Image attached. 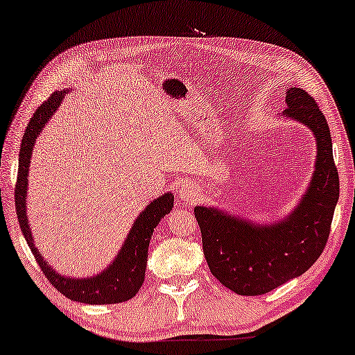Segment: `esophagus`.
<instances>
[{
  "mask_svg": "<svg viewBox=\"0 0 355 355\" xmlns=\"http://www.w3.org/2000/svg\"><path fill=\"white\" fill-rule=\"evenodd\" d=\"M177 194L182 200H196L199 196V191H198V188H196L194 183L187 182V183L180 184Z\"/></svg>",
  "mask_w": 355,
  "mask_h": 355,
  "instance_id": "34e87169",
  "label": "esophagus"
}]
</instances>
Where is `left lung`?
Returning a JSON list of instances; mask_svg holds the SVG:
<instances>
[{
	"label": "left lung",
	"mask_w": 355,
	"mask_h": 355,
	"mask_svg": "<svg viewBox=\"0 0 355 355\" xmlns=\"http://www.w3.org/2000/svg\"><path fill=\"white\" fill-rule=\"evenodd\" d=\"M285 102L282 116L308 127L317 148L309 187L293 210L274 223L257 225L215 207H194L210 272L237 295L268 293L308 271L329 241L340 198V178L324 113L300 87H288Z\"/></svg>",
	"instance_id": "1"
}]
</instances>
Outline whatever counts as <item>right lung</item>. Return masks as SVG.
<instances>
[{
	"instance_id": "1",
	"label": "right lung",
	"mask_w": 355,
	"mask_h": 355,
	"mask_svg": "<svg viewBox=\"0 0 355 355\" xmlns=\"http://www.w3.org/2000/svg\"><path fill=\"white\" fill-rule=\"evenodd\" d=\"M68 91L54 92L44 103L38 107L26 124L25 135L20 145L19 155V175L15 183V210L20 223V230L25 237L26 244L31 248L38 261L41 271L44 272L47 280L59 290L62 295L73 301L86 304H114L130 300L139 292L145 280V269L148 261V247L153 236V231L159 221L173 207V194L166 193L156 198L153 202L141 210L132 228L127 234L123 247L118 255L103 271L91 277H68L57 272L51 264H47L44 257H41L38 248L35 247V239L28 225L26 215V189H28V171L31 162V153L36 144V139L44 129L57 108L60 107L63 97Z\"/></svg>"
}]
</instances>
